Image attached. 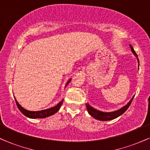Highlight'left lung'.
<instances>
[{"label":"left lung","mask_w":150,"mask_h":150,"mask_svg":"<svg viewBox=\"0 0 150 150\" xmlns=\"http://www.w3.org/2000/svg\"><path fill=\"white\" fill-rule=\"evenodd\" d=\"M130 49H131V51H132V53L134 54V56L137 58V62H138V63H139V59H138V58H137V53H136L135 51H134L133 48H132V46L131 45H130ZM138 67H139V65H138ZM134 97H135V95H134L133 97L131 98V99H130V100L129 101L128 103H127L126 105L123 106V107L119 108V109L116 110V111H111V112H106V111H99V110H98V109H96V108L92 107V106H90V105L89 104V103L86 104V107H87V111H88L89 114L91 116H92L93 118H95V119L102 120V121L111 120L115 119V118H118V116H120V115L123 114V113H124L127 109H128L129 106H130V104H131V102H132V99H133Z\"/></svg>","instance_id":"obj_1"}]
</instances>
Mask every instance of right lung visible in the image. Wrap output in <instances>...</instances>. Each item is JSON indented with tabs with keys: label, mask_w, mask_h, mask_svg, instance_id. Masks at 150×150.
Wrapping results in <instances>:
<instances>
[{
	"label": "right lung",
	"mask_w": 150,
	"mask_h": 150,
	"mask_svg": "<svg viewBox=\"0 0 150 150\" xmlns=\"http://www.w3.org/2000/svg\"><path fill=\"white\" fill-rule=\"evenodd\" d=\"M70 81H71V79H70V80L66 82L65 87L68 85V83H69ZM15 102H16L17 106H18V108L20 109V111H21V112L23 113L25 116L28 117V118H46V117L51 116V115H53L60 109V108H61V105L63 104V100L60 101L57 105H56V106H53V107L47 108V109L42 110V111H28V110L25 109V108H24L21 105L19 104L15 98Z\"/></svg>",
	"instance_id": "1"
}]
</instances>
